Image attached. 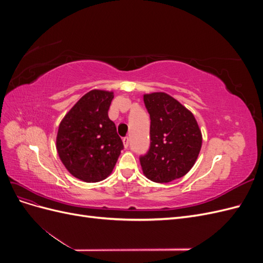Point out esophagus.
<instances>
[{
    "label": "esophagus",
    "mask_w": 263,
    "mask_h": 263,
    "mask_svg": "<svg viewBox=\"0 0 263 263\" xmlns=\"http://www.w3.org/2000/svg\"><path fill=\"white\" fill-rule=\"evenodd\" d=\"M123 144H124V147H125V148L128 147V145H129V138H128V137H125V138L123 139Z\"/></svg>",
    "instance_id": "34e87169"
}]
</instances>
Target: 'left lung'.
Listing matches in <instances>:
<instances>
[{
  "label": "left lung",
  "mask_w": 263,
  "mask_h": 263,
  "mask_svg": "<svg viewBox=\"0 0 263 263\" xmlns=\"http://www.w3.org/2000/svg\"><path fill=\"white\" fill-rule=\"evenodd\" d=\"M150 115V149L140 157L145 177L169 183L192 169L202 147V133L194 115L164 92L144 94Z\"/></svg>",
  "instance_id": "1"
}]
</instances>
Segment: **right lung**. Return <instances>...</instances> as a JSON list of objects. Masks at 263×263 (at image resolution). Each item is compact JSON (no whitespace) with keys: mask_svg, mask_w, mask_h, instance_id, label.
Returning <instances> with one entry per match:
<instances>
[{"mask_svg":"<svg viewBox=\"0 0 263 263\" xmlns=\"http://www.w3.org/2000/svg\"><path fill=\"white\" fill-rule=\"evenodd\" d=\"M113 99V91L87 92L59 124L57 153L69 173L79 180L94 183L106 179L124 148L107 114Z\"/></svg>","mask_w":263,"mask_h":263,"instance_id":"right-lung-1","label":"right lung"}]
</instances>
